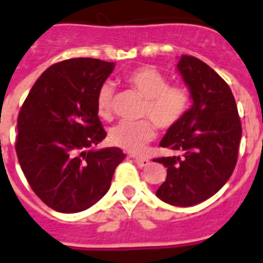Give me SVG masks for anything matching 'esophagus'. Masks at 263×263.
Masks as SVG:
<instances>
[{"label": "esophagus", "instance_id": "1", "mask_svg": "<svg viewBox=\"0 0 263 263\" xmlns=\"http://www.w3.org/2000/svg\"><path fill=\"white\" fill-rule=\"evenodd\" d=\"M135 163L138 164L140 168H145V166H148V164H149V160H148L147 157H135Z\"/></svg>", "mask_w": 263, "mask_h": 263}]
</instances>
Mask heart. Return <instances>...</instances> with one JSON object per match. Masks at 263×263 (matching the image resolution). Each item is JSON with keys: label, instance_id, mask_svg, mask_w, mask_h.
Returning <instances> with one entry per match:
<instances>
[{"label": "heart", "instance_id": "1", "mask_svg": "<svg viewBox=\"0 0 263 263\" xmlns=\"http://www.w3.org/2000/svg\"><path fill=\"white\" fill-rule=\"evenodd\" d=\"M124 83L144 98L141 116L152 119L156 127L170 129L184 118L191 106V93L181 84H168L164 74L151 66H141L123 75ZM114 87L104 83L97 95V109L99 116L107 119L112 114ZM155 125L149 120L120 122L109 132L112 144L141 154L148 143L155 139Z\"/></svg>", "mask_w": 263, "mask_h": 263}]
</instances>
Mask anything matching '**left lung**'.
Returning <instances> with one entry per match:
<instances>
[{
  "mask_svg": "<svg viewBox=\"0 0 263 263\" xmlns=\"http://www.w3.org/2000/svg\"><path fill=\"white\" fill-rule=\"evenodd\" d=\"M177 70L193 104L160 141L180 155L154 160L166 168L156 196L175 206H193L212 197L232 176L242 127L232 90L213 68L181 55Z\"/></svg>",
  "mask_w": 263,
  "mask_h": 263,
  "instance_id": "8db88e82",
  "label": "left lung"
}]
</instances>
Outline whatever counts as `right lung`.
<instances>
[{
  "label": "right lung",
  "instance_id": "1",
  "mask_svg": "<svg viewBox=\"0 0 263 263\" xmlns=\"http://www.w3.org/2000/svg\"><path fill=\"white\" fill-rule=\"evenodd\" d=\"M115 63L72 58L50 66L27 95L17 120L18 161L38 197L61 213L92 206L108 192L125 155L97 149L106 138L97 95Z\"/></svg>",
  "mask_w": 263,
  "mask_h": 263
}]
</instances>
